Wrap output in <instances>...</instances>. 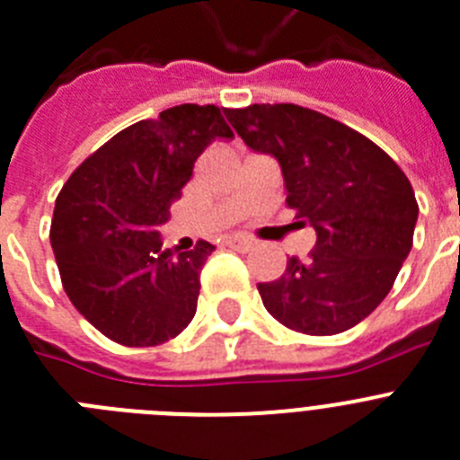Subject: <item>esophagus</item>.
<instances>
[{
    "label": "esophagus",
    "instance_id": "34e87169",
    "mask_svg": "<svg viewBox=\"0 0 460 460\" xmlns=\"http://www.w3.org/2000/svg\"><path fill=\"white\" fill-rule=\"evenodd\" d=\"M226 244L230 246V249H237L242 251V253H246V251H253L256 242L251 237H244V234H233V237L226 239Z\"/></svg>",
    "mask_w": 460,
    "mask_h": 460
}]
</instances>
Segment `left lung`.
<instances>
[{
  "instance_id": "obj_1",
  "label": "left lung",
  "mask_w": 460,
  "mask_h": 460,
  "mask_svg": "<svg viewBox=\"0 0 460 460\" xmlns=\"http://www.w3.org/2000/svg\"><path fill=\"white\" fill-rule=\"evenodd\" d=\"M253 151L281 164L286 204L316 230L307 262L258 284L262 305L288 331L337 335L370 316L394 288L414 242L419 204L395 160L365 135L297 104L227 109Z\"/></svg>"
}]
</instances>
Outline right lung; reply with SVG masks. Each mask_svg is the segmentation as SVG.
Instances as JSON below:
<instances>
[{
    "label": "right lung",
    "instance_id": "obj_1",
    "mask_svg": "<svg viewBox=\"0 0 460 460\" xmlns=\"http://www.w3.org/2000/svg\"><path fill=\"white\" fill-rule=\"evenodd\" d=\"M218 107L181 104L129 125L78 164L55 199L50 246L74 307L111 342L158 347L195 316L199 270L214 246L174 256L158 226L195 160L233 137Z\"/></svg>",
    "mask_w": 460,
    "mask_h": 460
}]
</instances>
